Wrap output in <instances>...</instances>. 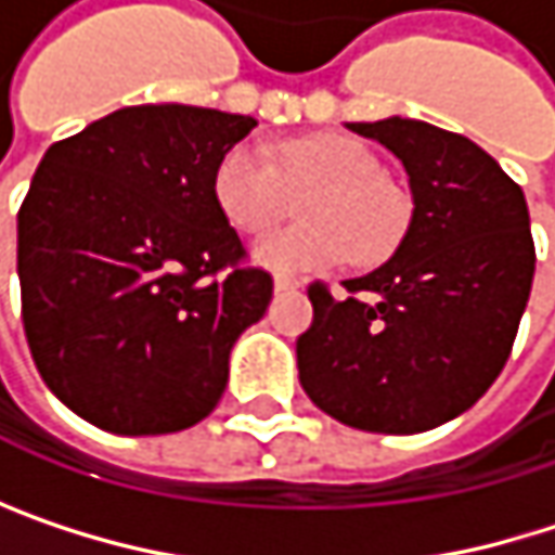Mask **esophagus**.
Returning <instances> with one entry per match:
<instances>
[{
    "mask_svg": "<svg viewBox=\"0 0 555 555\" xmlns=\"http://www.w3.org/2000/svg\"><path fill=\"white\" fill-rule=\"evenodd\" d=\"M301 282L298 279H288V276H276L273 279V288H276V295H285V292H295Z\"/></svg>",
    "mask_w": 555,
    "mask_h": 555,
    "instance_id": "1",
    "label": "esophagus"
}]
</instances>
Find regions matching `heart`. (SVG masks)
<instances>
[{
    "mask_svg": "<svg viewBox=\"0 0 555 555\" xmlns=\"http://www.w3.org/2000/svg\"><path fill=\"white\" fill-rule=\"evenodd\" d=\"M285 189L305 192V224L270 234L250 260L270 273H314L353 257L379 263L408 224L404 195L383 179L379 157L340 134H311L282 144L279 169L257 141L231 144L211 172V198L237 234H263L285 215Z\"/></svg>",
    "mask_w": 555,
    "mask_h": 555,
    "instance_id": "b5f03b06",
    "label": "heart"
}]
</instances>
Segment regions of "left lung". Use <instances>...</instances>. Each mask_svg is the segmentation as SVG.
Segmentation results:
<instances>
[{"label":"left lung","instance_id":"8db88e82","mask_svg":"<svg viewBox=\"0 0 555 555\" xmlns=\"http://www.w3.org/2000/svg\"><path fill=\"white\" fill-rule=\"evenodd\" d=\"M408 172L411 218L395 254L347 279V298L311 285L298 383L347 427L424 434L469 411L517 337L533 285L520 185L463 134L417 118L347 121Z\"/></svg>","mask_w":555,"mask_h":555}]
</instances>
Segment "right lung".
<instances>
[{"instance_id": "obj_1", "label": "right lung", "mask_w": 555, "mask_h": 555, "mask_svg": "<svg viewBox=\"0 0 555 555\" xmlns=\"http://www.w3.org/2000/svg\"><path fill=\"white\" fill-rule=\"evenodd\" d=\"M254 128L160 102L48 147L18 211L22 321L38 373L82 421L176 434L221 401L237 337L273 298L270 273L237 267L241 237L211 198L215 164Z\"/></svg>"}]
</instances>
